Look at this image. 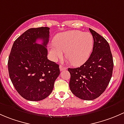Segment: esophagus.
<instances>
[{
  "label": "esophagus",
  "mask_w": 124,
  "mask_h": 124,
  "mask_svg": "<svg viewBox=\"0 0 124 124\" xmlns=\"http://www.w3.org/2000/svg\"><path fill=\"white\" fill-rule=\"evenodd\" d=\"M60 69L61 71H62V70H66L67 69V68H66V67H64V66L60 65Z\"/></svg>",
  "instance_id": "obj_1"
}]
</instances>
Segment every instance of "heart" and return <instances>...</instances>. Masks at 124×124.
Returning a JSON list of instances; mask_svg holds the SVG:
<instances>
[{"label": "heart", "instance_id": "1", "mask_svg": "<svg viewBox=\"0 0 124 124\" xmlns=\"http://www.w3.org/2000/svg\"><path fill=\"white\" fill-rule=\"evenodd\" d=\"M94 45L92 34L79 30H70L57 36L54 43L49 46L51 58L56 61L62 58L66 51V57L73 66H81L90 57Z\"/></svg>", "mask_w": 124, "mask_h": 124}]
</instances>
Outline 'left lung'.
I'll use <instances>...</instances> for the list:
<instances>
[{"label":"left lung","instance_id":"left-lung-1","mask_svg":"<svg viewBox=\"0 0 124 124\" xmlns=\"http://www.w3.org/2000/svg\"><path fill=\"white\" fill-rule=\"evenodd\" d=\"M94 39L93 52L81 67L69 68L71 93L84 100H93L106 90L112 76L113 57L109 43L103 37L89 29Z\"/></svg>","mask_w":124,"mask_h":124}]
</instances>
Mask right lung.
<instances>
[{
    "label": "right lung",
    "instance_id": "add662e5",
    "mask_svg": "<svg viewBox=\"0 0 124 124\" xmlns=\"http://www.w3.org/2000/svg\"><path fill=\"white\" fill-rule=\"evenodd\" d=\"M49 28H31L15 40L9 56L8 71L15 90L29 101H40L50 95L60 75L59 65L49 60L46 45ZM42 40V44L36 43Z\"/></svg>",
    "mask_w": 124,
    "mask_h": 124
}]
</instances>
